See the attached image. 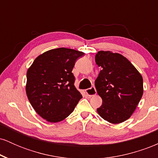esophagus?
<instances>
[{
  "label": "esophagus",
  "mask_w": 158,
  "mask_h": 158,
  "mask_svg": "<svg viewBox=\"0 0 158 158\" xmlns=\"http://www.w3.org/2000/svg\"><path fill=\"white\" fill-rule=\"evenodd\" d=\"M85 93L88 97H93V96L97 94V90H96V88L94 87H91L89 89L85 90Z\"/></svg>",
  "instance_id": "34e87169"
}]
</instances>
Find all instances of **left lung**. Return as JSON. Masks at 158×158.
<instances>
[{
	"instance_id": "1",
	"label": "left lung",
	"mask_w": 158,
	"mask_h": 158,
	"mask_svg": "<svg viewBox=\"0 0 158 158\" xmlns=\"http://www.w3.org/2000/svg\"><path fill=\"white\" fill-rule=\"evenodd\" d=\"M95 61L102 68L95 81L97 94L102 99L98 114L113 124L124 122L142 98V76L126 57L117 52L101 50L96 54Z\"/></svg>"
}]
</instances>
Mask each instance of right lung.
I'll return each instance as SVG.
<instances>
[{
    "instance_id": "obj_1",
    "label": "right lung",
    "mask_w": 158,
    "mask_h": 158,
    "mask_svg": "<svg viewBox=\"0 0 158 158\" xmlns=\"http://www.w3.org/2000/svg\"><path fill=\"white\" fill-rule=\"evenodd\" d=\"M84 54L73 49H52L38 56L27 70V97L36 113L48 122L68 117L82 98L74 86L72 70Z\"/></svg>"
}]
</instances>
